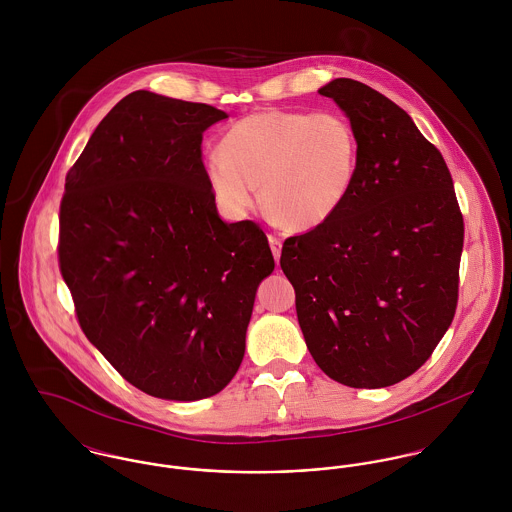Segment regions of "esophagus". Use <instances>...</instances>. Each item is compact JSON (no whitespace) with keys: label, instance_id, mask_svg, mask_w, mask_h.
<instances>
[{"label":"esophagus","instance_id":"obj_1","mask_svg":"<svg viewBox=\"0 0 512 512\" xmlns=\"http://www.w3.org/2000/svg\"><path fill=\"white\" fill-rule=\"evenodd\" d=\"M268 242H270V248H272V254L276 258V262H280V254H282V238L278 234H270L268 236Z\"/></svg>","mask_w":512,"mask_h":512}]
</instances>
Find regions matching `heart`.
<instances>
[{"label":"heart","instance_id":"heart-1","mask_svg":"<svg viewBox=\"0 0 512 512\" xmlns=\"http://www.w3.org/2000/svg\"><path fill=\"white\" fill-rule=\"evenodd\" d=\"M361 173V142L351 120L335 110H258L220 138L205 161L220 209L246 215L256 187L266 213L292 230H313L349 201Z\"/></svg>","mask_w":512,"mask_h":512}]
</instances>
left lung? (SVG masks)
Segmentation results:
<instances>
[{"instance_id":"8db88e82","label":"left lung","mask_w":512,"mask_h":512,"mask_svg":"<svg viewBox=\"0 0 512 512\" xmlns=\"http://www.w3.org/2000/svg\"><path fill=\"white\" fill-rule=\"evenodd\" d=\"M319 94L355 126L361 173L333 219L284 242L280 266L317 366L384 388L424 365L453 321L463 217L438 147L400 106L353 78Z\"/></svg>"}]
</instances>
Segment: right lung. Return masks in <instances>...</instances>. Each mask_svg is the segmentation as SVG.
Wrapping results in <instances>:
<instances>
[{
	"mask_svg": "<svg viewBox=\"0 0 512 512\" xmlns=\"http://www.w3.org/2000/svg\"><path fill=\"white\" fill-rule=\"evenodd\" d=\"M209 104L136 90L98 124L71 171L59 266L88 341L149 396L219 394L246 349L274 256L252 220L224 222L205 177Z\"/></svg>",
	"mask_w": 512,
	"mask_h": 512,
	"instance_id": "1",
	"label": "right lung"
}]
</instances>
